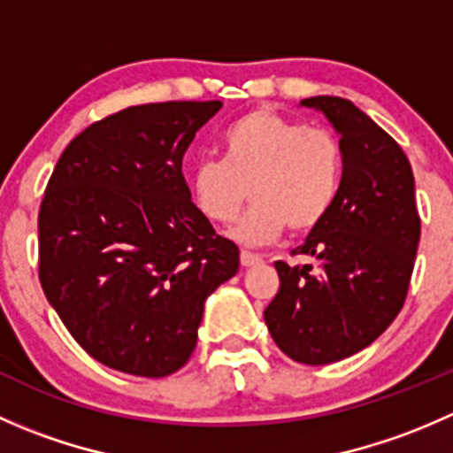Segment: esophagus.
<instances>
[{
    "label": "esophagus",
    "mask_w": 453,
    "mask_h": 453,
    "mask_svg": "<svg viewBox=\"0 0 453 453\" xmlns=\"http://www.w3.org/2000/svg\"><path fill=\"white\" fill-rule=\"evenodd\" d=\"M260 260L263 258H260L258 254L248 252V250H243V252H241V265H243V267H254V265H258Z\"/></svg>",
    "instance_id": "1"
}]
</instances>
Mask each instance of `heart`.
<instances>
[{"label": "heart", "mask_w": 453, "mask_h": 453, "mask_svg": "<svg viewBox=\"0 0 453 453\" xmlns=\"http://www.w3.org/2000/svg\"><path fill=\"white\" fill-rule=\"evenodd\" d=\"M223 159H203L190 173V197L210 223H230L248 188L254 205L232 236L260 245L291 232L313 230L335 203L344 153L335 134L269 109L248 113L226 129Z\"/></svg>", "instance_id": "obj_1"}]
</instances>
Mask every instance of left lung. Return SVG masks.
<instances>
[{
  "label": "left lung",
  "instance_id": "1",
  "mask_svg": "<svg viewBox=\"0 0 453 453\" xmlns=\"http://www.w3.org/2000/svg\"><path fill=\"white\" fill-rule=\"evenodd\" d=\"M340 135V193L322 223L278 260L276 298L265 322L278 349L298 364L340 362L372 344L405 303L421 217L408 157L377 122L337 96L304 98Z\"/></svg>",
  "mask_w": 453,
  "mask_h": 453
}]
</instances>
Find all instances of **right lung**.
I'll list each match as a JSON object with an SVG mask.
<instances>
[{
	"label": "right lung",
	"mask_w": 453,
	"mask_h": 453,
	"mask_svg": "<svg viewBox=\"0 0 453 453\" xmlns=\"http://www.w3.org/2000/svg\"><path fill=\"white\" fill-rule=\"evenodd\" d=\"M219 100L127 107L65 146L39 210V280L104 366L166 377L193 355L203 303L239 248L190 201L181 159Z\"/></svg>",
	"instance_id": "add662e5"
}]
</instances>
